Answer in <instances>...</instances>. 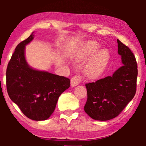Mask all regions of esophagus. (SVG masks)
I'll return each mask as SVG.
<instances>
[{"label":"esophagus","mask_w":146,"mask_h":146,"mask_svg":"<svg viewBox=\"0 0 146 146\" xmlns=\"http://www.w3.org/2000/svg\"><path fill=\"white\" fill-rule=\"evenodd\" d=\"M82 81V78L80 75H75L71 79V86L72 87H74L78 85L80 82Z\"/></svg>","instance_id":"1"}]
</instances>
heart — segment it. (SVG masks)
<instances>
[{"label": "heart", "instance_id": "1", "mask_svg": "<svg viewBox=\"0 0 146 146\" xmlns=\"http://www.w3.org/2000/svg\"><path fill=\"white\" fill-rule=\"evenodd\" d=\"M99 48L98 44L96 42H87L79 52L78 58L83 61L88 60L98 51ZM108 60L109 53L107 50H101L96 52L90 58L86 65L85 73L88 78L94 79L99 76L106 66Z\"/></svg>", "mask_w": 146, "mask_h": 146}]
</instances>
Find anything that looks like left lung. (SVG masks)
<instances>
[{"instance_id": "1", "label": "left lung", "mask_w": 146, "mask_h": 146, "mask_svg": "<svg viewBox=\"0 0 146 146\" xmlns=\"http://www.w3.org/2000/svg\"><path fill=\"white\" fill-rule=\"evenodd\" d=\"M117 43L123 65L111 76L86 84L88 99L84 111L94 120L105 121L117 117L136 94V58L127 46L119 39Z\"/></svg>"}]
</instances>
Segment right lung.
Listing matches in <instances>:
<instances>
[{"mask_svg": "<svg viewBox=\"0 0 146 146\" xmlns=\"http://www.w3.org/2000/svg\"><path fill=\"white\" fill-rule=\"evenodd\" d=\"M33 32L17 45L6 69V88L10 98L24 115L41 121L49 118L59 96L70 86L68 78L31 68L25 58V47Z\"/></svg>", "mask_w": 146, "mask_h": 146, "instance_id": "obj_1", "label": "right lung"}]
</instances>
